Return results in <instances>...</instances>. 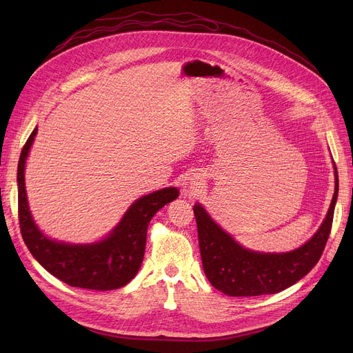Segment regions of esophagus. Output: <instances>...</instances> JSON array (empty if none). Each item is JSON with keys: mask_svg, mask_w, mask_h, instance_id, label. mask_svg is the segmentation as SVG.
<instances>
[{"mask_svg": "<svg viewBox=\"0 0 353 353\" xmlns=\"http://www.w3.org/2000/svg\"><path fill=\"white\" fill-rule=\"evenodd\" d=\"M203 185H205L203 184V178L197 174H191L183 181V193L188 197L196 196L199 194V191H201Z\"/></svg>", "mask_w": 353, "mask_h": 353, "instance_id": "esophagus-1", "label": "esophagus"}]
</instances>
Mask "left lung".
Listing matches in <instances>:
<instances>
[{
    "mask_svg": "<svg viewBox=\"0 0 353 353\" xmlns=\"http://www.w3.org/2000/svg\"><path fill=\"white\" fill-rule=\"evenodd\" d=\"M330 209L314 237L288 253H259L241 248L231 236L210 219L196 203L199 245L203 270L210 284L228 296H261L285 290L311 271L324 252L331 232L339 193V176Z\"/></svg>",
    "mask_w": 353,
    "mask_h": 353,
    "instance_id": "1",
    "label": "left lung"
}]
</instances>
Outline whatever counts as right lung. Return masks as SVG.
I'll return each instance as SVG.
<instances>
[{
	"mask_svg": "<svg viewBox=\"0 0 353 353\" xmlns=\"http://www.w3.org/2000/svg\"><path fill=\"white\" fill-rule=\"evenodd\" d=\"M37 128L22 148L17 166L20 232L32 256L59 280L90 290H114L130 283L143 263L147 228L157 210L179 196L174 187L138 199L108 237L92 244L50 240L35 225L25 188V163Z\"/></svg>",
	"mask_w": 353,
	"mask_h": 353,
	"instance_id": "add662e5",
	"label": "right lung"
}]
</instances>
